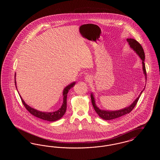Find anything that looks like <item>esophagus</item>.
Masks as SVG:
<instances>
[{
  "label": "esophagus",
  "instance_id": "esophagus-1",
  "mask_svg": "<svg viewBox=\"0 0 160 160\" xmlns=\"http://www.w3.org/2000/svg\"><path fill=\"white\" fill-rule=\"evenodd\" d=\"M85 81L86 82H91L92 80V77L91 76H89V75H88L87 76L85 77Z\"/></svg>",
  "mask_w": 160,
  "mask_h": 160
}]
</instances>
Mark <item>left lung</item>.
Here are the masks:
<instances>
[{
    "label": "left lung",
    "mask_w": 160,
    "mask_h": 160,
    "mask_svg": "<svg viewBox=\"0 0 160 160\" xmlns=\"http://www.w3.org/2000/svg\"><path fill=\"white\" fill-rule=\"evenodd\" d=\"M127 42H128L130 47L137 53V55H138V56L140 57V58L142 59V67H143V74L145 75V79H146V68H145V53H144V50L142 48V46L137 42V41L134 39H132V38H128L127 39ZM143 89V91L140 92L139 96L137 97L136 99L134 101V102L128 107H127L124 108H122L121 110H101L96 105L95 103V100L94 96L93 95V93H91V98L92 103V106L94 108V110H95V112H97V113L98 114L99 117L101 118H102V119L104 120H112L116 118H119L121 116H122L125 114H128L129 112H131L132 109L134 108L135 106L137 104V101L139 99L141 94L142 93L143 91L145 89Z\"/></svg>",
    "instance_id": "left-lung-1"
}]
</instances>
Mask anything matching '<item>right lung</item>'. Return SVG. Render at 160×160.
<instances>
[{"instance_id":"1","label":"right lung","mask_w":160,"mask_h":160,"mask_svg":"<svg viewBox=\"0 0 160 160\" xmlns=\"http://www.w3.org/2000/svg\"><path fill=\"white\" fill-rule=\"evenodd\" d=\"M15 76H16V73L15 74V87L17 88ZM75 84H76V82H74L69 84L64 88V89L63 91V102H62V104L61 106V108L59 109H58V110H56L55 112H43L39 111L38 110H36V109L31 107L24 101L23 98L20 96V93H19V95L20 97V98L22 99V101L24 106L26 107V108L28 110V111L30 113H31L32 115H33V116H36L37 118L42 119V120H45V121H50V122H54V121H58V120L60 119L65 113L66 110H67V94L68 93L69 91L72 87H74ZM17 91H18V90H17Z\"/></svg>"}]
</instances>
